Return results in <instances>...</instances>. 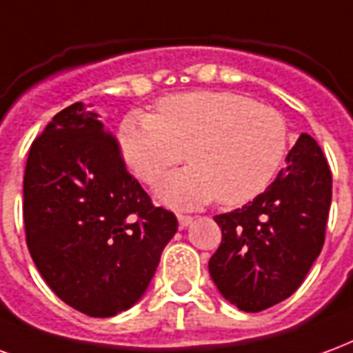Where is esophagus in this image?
I'll list each match as a JSON object with an SVG mask.
<instances>
[{
	"label": "esophagus",
	"mask_w": 353,
	"mask_h": 353,
	"mask_svg": "<svg viewBox=\"0 0 353 353\" xmlns=\"http://www.w3.org/2000/svg\"><path fill=\"white\" fill-rule=\"evenodd\" d=\"M194 222V218H192V216H186V214H179V225L180 228H182V230H186L188 225H190V223Z\"/></svg>",
	"instance_id": "obj_1"
}]
</instances>
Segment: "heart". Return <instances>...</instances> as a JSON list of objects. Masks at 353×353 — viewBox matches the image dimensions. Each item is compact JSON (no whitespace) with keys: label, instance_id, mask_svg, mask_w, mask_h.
<instances>
[{"label":"heart","instance_id":"obj_1","mask_svg":"<svg viewBox=\"0 0 353 353\" xmlns=\"http://www.w3.org/2000/svg\"><path fill=\"white\" fill-rule=\"evenodd\" d=\"M288 139L279 110L231 92L169 95L158 103V117L131 112L118 131L123 161L150 186L186 152L192 167L171 174L158 192L174 207H201L216 197L230 207L252 201L279 173Z\"/></svg>","mask_w":353,"mask_h":353}]
</instances>
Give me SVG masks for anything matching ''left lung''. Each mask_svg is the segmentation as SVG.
<instances>
[{"mask_svg":"<svg viewBox=\"0 0 353 353\" xmlns=\"http://www.w3.org/2000/svg\"><path fill=\"white\" fill-rule=\"evenodd\" d=\"M331 188L327 159L303 133L263 194L214 216L222 244L208 272L223 299L244 312H261L295 293L325 241Z\"/></svg>","mask_w":353,"mask_h":353,"instance_id":"left-lung-1","label":"left lung"}]
</instances>
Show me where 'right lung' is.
Returning <instances> with one entry per match:
<instances>
[{"label":"right lung","mask_w":353,"mask_h":353,"mask_svg":"<svg viewBox=\"0 0 353 353\" xmlns=\"http://www.w3.org/2000/svg\"><path fill=\"white\" fill-rule=\"evenodd\" d=\"M24 228L35 267L63 303L110 318L145 295L179 230L154 207L90 105L73 103L33 141L24 173Z\"/></svg>","instance_id":"obj_1"}]
</instances>
